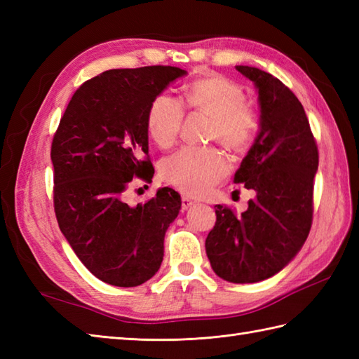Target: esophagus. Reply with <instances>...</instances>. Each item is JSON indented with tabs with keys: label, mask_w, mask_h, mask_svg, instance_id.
Segmentation results:
<instances>
[{
	"label": "esophagus",
	"mask_w": 359,
	"mask_h": 359,
	"mask_svg": "<svg viewBox=\"0 0 359 359\" xmlns=\"http://www.w3.org/2000/svg\"><path fill=\"white\" fill-rule=\"evenodd\" d=\"M194 203H196V202H194V201H191V199H189V197H187V196L182 197V208H184V210L191 208Z\"/></svg>",
	"instance_id": "1"
}]
</instances>
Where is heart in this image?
Segmentation results:
<instances>
[{
    "label": "heart",
    "mask_w": 359,
    "mask_h": 359,
    "mask_svg": "<svg viewBox=\"0 0 359 359\" xmlns=\"http://www.w3.org/2000/svg\"><path fill=\"white\" fill-rule=\"evenodd\" d=\"M184 106L191 112L210 116L208 137L233 152L247 151L255 143L261 117L247 102L243 89L220 75L199 79L184 88L180 102L160 94L147 114L148 134L157 147L170 148L177 142ZM230 171V162L217 148H184L166 157L160 172L168 184L188 196H202L219 184Z\"/></svg>",
    "instance_id": "obj_1"
}]
</instances>
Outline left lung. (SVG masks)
I'll return each instance as SVG.
<instances>
[{
    "label": "left lung",
    "mask_w": 359,
    "mask_h": 359,
    "mask_svg": "<svg viewBox=\"0 0 359 359\" xmlns=\"http://www.w3.org/2000/svg\"><path fill=\"white\" fill-rule=\"evenodd\" d=\"M255 83L261 129L234 174L253 189L247 211L217 205L205 250L219 278L251 284L279 273L306 242L313 219V179L319 156L301 102L271 74L236 66Z\"/></svg>",
    "instance_id": "8db88e82"
}]
</instances>
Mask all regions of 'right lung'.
Segmentation results:
<instances>
[{"instance_id": "add662e5", "label": "right lung", "mask_w": 359, "mask_h": 359, "mask_svg": "<svg viewBox=\"0 0 359 359\" xmlns=\"http://www.w3.org/2000/svg\"><path fill=\"white\" fill-rule=\"evenodd\" d=\"M187 71L174 66L111 69L75 90L52 140L53 208L74 253L95 278L137 287L163 261L168 226L180 196L160 188L129 207L134 177L151 182L147 114L151 102Z\"/></svg>"}]
</instances>
